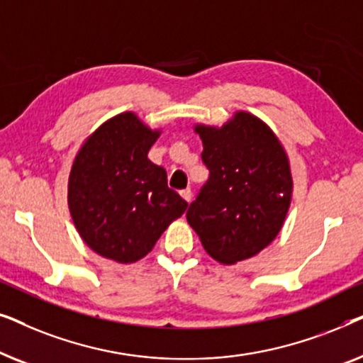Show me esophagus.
<instances>
[{"label": "esophagus", "instance_id": "esophagus-1", "mask_svg": "<svg viewBox=\"0 0 363 363\" xmlns=\"http://www.w3.org/2000/svg\"><path fill=\"white\" fill-rule=\"evenodd\" d=\"M180 195H182L183 200L188 201V203H190V201H191V198H193V193H191L190 188H185V190H182V191H180Z\"/></svg>", "mask_w": 363, "mask_h": 363}]
</instances>
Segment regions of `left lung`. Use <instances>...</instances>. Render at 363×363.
<instances>
[{
    "label": "left lung",
    "instance_id": "obj_1",
    "mask_svg": "<svg viewBox=\"0 0 363 363\" xmlns=\"http://www.w3.org/2000/svg\"><path fill=\"white\" fill-rule=\"evenodd\" d=\"M195 132L210 178L186 220L218 262L250 259L284 225L292 198L289 158L276 133L245 111L221 127L196 123Z\"/></svg>",
    "mask_w": 363,
    "mask_h": 363
}]
</instances>
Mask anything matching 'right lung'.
Here are the masks:
<instances>
[{"label": "right lung", "mask_w": 363, "mask_h": 363, "mask_svg": "<svg viewBox=\"0 0 363 363\" xmlns=\"http://www.w3.org/2000/svg\"><path fill=\"white\" fill-rule=\"evenodd\" d=\"M160 130L133 112L108 118L74 158L67 205L84 242L107 259L145 257L188 203L167 185L165 168L148 160Z\"/></svg>", "instance_id": "obj_1"}]
</instances>
